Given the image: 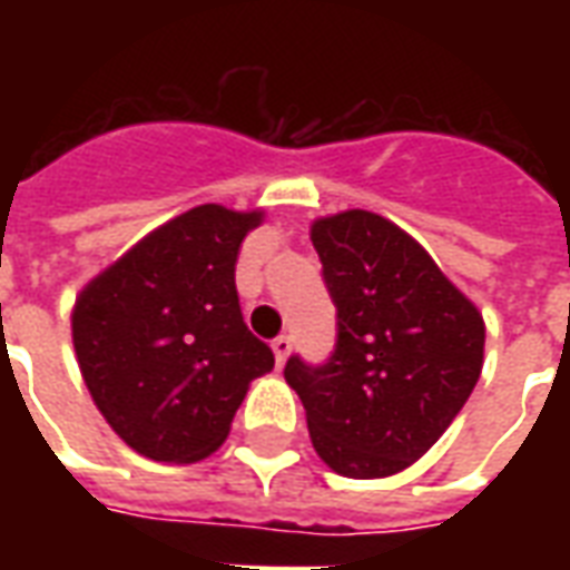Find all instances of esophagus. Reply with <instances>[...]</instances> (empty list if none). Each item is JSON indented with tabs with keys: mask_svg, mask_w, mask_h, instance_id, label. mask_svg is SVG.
Here are the masks:
<instances>
[{
	"mask_svg": "<svg viewBox=\"0 0 570 570\" xmlns=\"http://www.w3.org/2000/svg\"><path fill=\"white\" fill-rule=\"evenodd\" d=\"M274 347V360H277V366H284L286 357H289V351H293V338L289 335H277L272 342Z\"/></svg>",
	"mask_w": 570,
	"mask_h": 570,
	"instance_id": "1",
	"label": "esophagus"
}]
</instances>
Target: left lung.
<instances>
[{
    "mask_svg": "<svg viewBox=\"0 0 570 570\" xmlns=\"http://www.w3.org/2000/svg\"><path fill=\"white\" fill-rule=\"evenodd\" d=\"M311 240L335 305L323 363L286 360L311 442L335 473L406 470L464 409L482 372L485 323L421 244L370 210L317 219Z\"/></svg>",
    "mask_w": 570,
    "mask_h": 570,
    "instance_id": "8db88e82",
    "label": "left lung"
}]
</instances>
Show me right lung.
<instances>
[{
    "mask_svg": "<svg viewBox=\"0 0 570 570\" xmlns=\"http://www.w3.org/2000/svg\"><path fill=\"white\" fill-rule=\"evenodd\" d=\"M262 213L200 204L81 289L72 345L94 403L134 452L200 461L228 436L272 347L249 333L235 265Z\"/></svg>",
    "mask_w": 570,
    "mask_h": 570,
    "instance_id": "1",
    "label": "right lung"
}]
</instances>
